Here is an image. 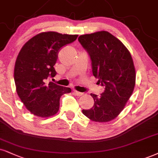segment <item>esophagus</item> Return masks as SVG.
Segmentation results:
<instances>
[{
	"mask_svg": "<svg viewBox=\"0 0 158 158\" xmlns=\"http://www.w3.org/2000/svg\"><path fill=\"white\" fill-rule=\"evenodd\" d=\"M74 93H75V94L77 95V96H79V97L83 96V93L80 92V91H76V90H74Z\"/></svg>",
	"mask_w": 158,
	"mask_h": 158,
	"instance_id": "obj_1",
	"label": "esophagus"
}]
</instances>
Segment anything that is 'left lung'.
<instances>
[{
    "mask_svg": "<svg viewBox=\"0 0 158 158\" xmlns=\"http://www.w3.org/2000/svg\"><path fill=\"white\" fill-rule=\"evenodd\" d=\"M78 41L90 56L97 83L105 87L100 97L91 94L94 106L82 112L94 122H110L122 112L133 92L135 69L133 58L123 43L108 31L81 35Z\"/></svg>",
    "mask_w": 158,
    "mask_h": 158,
    "instance_id": "obj_1",
    "label": "left lung"
}]
</instances>
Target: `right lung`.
<instances>
[{"instance_id":"1","label":"right lung","mask_w":158,"mask_h":158,"mask_svg":"<svg viewBox=\"0 0 158 158\" xmlns=\"http://www.w3.org/2000/svg\"><path fill=\"white\" fill-rule=\"evenodd\" d=\"M78 35L42 32L25 43L15 62L14 77L17 94L31 114L39 117L53 116L59 110L60 98L71 89L47 83L56 72L53 66L62 47L76 40Z\"/></svg>"}]
</instances>
